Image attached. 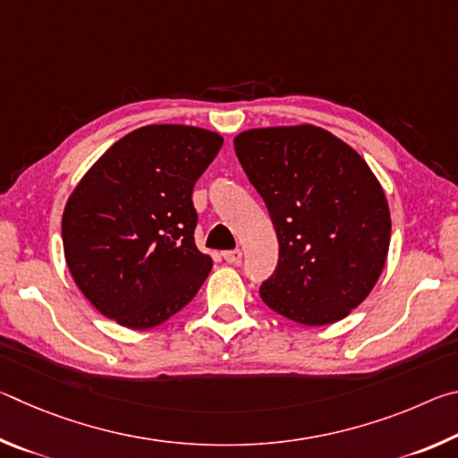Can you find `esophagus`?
<instances>
[{"label": "esophagus", "mask_w": 458, "mask_h": 458, "mask_svg": "<svg viewBox=\"0 0 458 458\" xmlns=\"http://www.w3.org/2000/svg\"><path fill=\"white\" fill-rule=\"evenodd\" d=\"M222 257H224V260L228 262V265H238L240 260H242V250H226V252H222Z\"/></svg>", "instance_id": "esophagus-1"}]
</instances>
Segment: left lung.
Returning a JSON list of instances; mask_svg holds the SVG:
<instances>
[{
	"label": "left lung",
	"instance_id": "obj_1",
	"mask_svg": "<svg viewBox=\"0 0 458 458\" xmlns=\"http://www.w3.org/2000/svg\"><path fill=\"white\" fill-rule=\"evenodd\" d=\"M234 149L278 238L262 301L311 327L344 319L374 289L390 246V210L376 175L315 125L244 131Z\"/></svg>",
	"mask_w": 458,
	"mask_h": 458
}]
</instances>
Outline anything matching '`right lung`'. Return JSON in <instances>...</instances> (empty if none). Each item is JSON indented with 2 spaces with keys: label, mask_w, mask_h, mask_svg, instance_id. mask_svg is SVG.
Wrapping results in <instances>:
<instances>
[{
  "label": "right lung",
  "mask_w": 458,
  "mask_h": 458,
  "mask_svg": "<svg viewBox=\"0 0 458 458\" xmlns=\"http://www.w3.org/2000/svg\"><path fill=\"white\" fill-rule=\"evenodd\" d=\"M224 139L188 125H147L92 165L62 216L66 265L108 319L151 329L190 303L212 270L193 240L191 193Z\"/></svg>",
  "instance_id": "obj_1"
}]
</instances>
